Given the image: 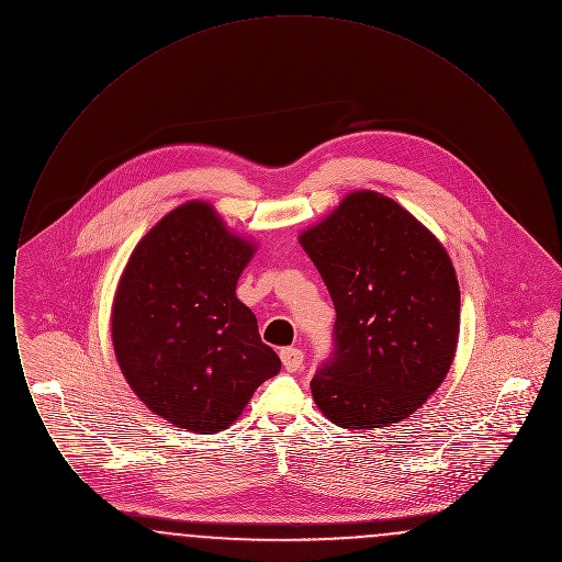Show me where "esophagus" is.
<instances>
[{
    "label": "esophagus",
    "mask_w": 562,
    "mask_h": 562,
    "mask_svg": "<svg viewBox=\"0 0 562 562\" xmlns=\"http://www.w3.org/2000/svg\"><path fill=\"white\" fill-rule=\"evenodd\" d=\"M282 364L289 373H296L303 367V351L296 348H284L280 351Z\"/></svg>",
    "instance_id": "esophagus-1"
}]
</instances>
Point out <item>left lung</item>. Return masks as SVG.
I'll use <instances>...</instances> for the list:
<instances>
[{
  "label": "left lung",
  "instance_id": "8db88e82",
  "mask_svg": "<svg viewBox=\"0 0 562 562\" xmlns=\"http://www.w3.org/2000/svg\"><path fill=\"white\" fill-rule=\"evenodd\" d=\"M299 244L333 296L335 351L312 379L322 415L390 428L440 387L459 339V282L445 246L371 189L348 193Z\"/></svg>",
  "mask_w": 562,
  "mask_h": 562
}]
</instances>
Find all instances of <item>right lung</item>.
Segmentation results:
<instances>
[{"instance_id":"1","label":"right lung","mask_w":562,"mask_h":562,"mask_svg":"<svg viewBox=\"0 0 562 562\" xmlns=\"http://www.w3.org/2000/svg\"><path fill=\"white\" fill-rule=\"evenodd\" d=\"M257 246L213 204L189 200L134 246L111 307V341L138 401L177 428L227 429L280 373L255 314L236 296Z\"/></svg>"}]
</instances>
